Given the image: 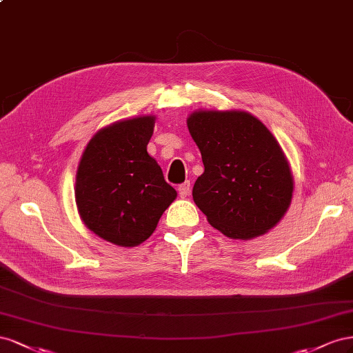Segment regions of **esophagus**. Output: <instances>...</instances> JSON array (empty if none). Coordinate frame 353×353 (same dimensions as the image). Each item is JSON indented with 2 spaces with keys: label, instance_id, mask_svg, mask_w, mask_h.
Segmentation results:
<instances>
[{
  "label": "esophagus",
  "instance_id": "obj_1",
  "mask_svg": "<svg viewBox=\"0 0 353 353\" xmlns=\"http://www.w3.org/2000/svg\"><path fill=\"white\" fill-rule=\"evenodd\" d=\"M190 192V183L189 182H185L179 186V195L180 198H186Z\"/></svg>",
  "mask_w": 353,
  "mask_h": 353
}]
</instances>
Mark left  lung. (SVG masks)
<instances>
[{"mask_svg":"<svg viewBox=\"0 0 353 353\" xmlns=\"http://www.w3.org/2000/svg\"><path fill=\"white\" fill-rule=\"evenodd\" d=\"M186 123L204 164L192 196L208 223L241 241L275 228L291 204L294 179L269 128L238 109H199Z\"/></svg>","mask_w":353,"mask_h":353,"instance_id":"8db88e82","label":"left lung"}]
</instances>
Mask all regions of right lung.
<instances>
[{
  "label": "right lung",
  "mask_w": 353,
  "mask_h": 353,
  "mask_svg": "<svg viewBox=\"0 0 353 353\" xmlns=\"http://www.w3.org/2000/svg\"><path fill=\"white\" fill-rule=\"evenodd\" d=\"M155 119L142 115L100 128L78 164V214L93 234L119 247L146 241L177 196L148 154Z\"/></svg>",
  "instance_id": "obj_1"
}]
</instances>
